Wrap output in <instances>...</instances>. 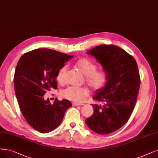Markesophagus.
<instances>
[{
    "mask_svg": "<svg viewBox=\"0 0 158 158\" xmlns=\"http://www.w3.org/2000/svg\"><path fill=\"white\" fill-rule=\"evenodd\" d=\"M83 105H84V104L82 103H76V102L72 103L73 106H83Z\"/></svg>",
    "mask_w": 158,
    "mask_h": 158,
    "instance_id": "34e87169",
    "label": "esophagus"
}]
</instances>
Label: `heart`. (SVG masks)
<instances>
[{
    "mask_svg": "<svg viewBox=\"0 0 158 158\" xmlns=\"http://www.w3.org/2000/svg\"><path fill=\"white\" fill-rule=\"evenodd\" d=\"M75 66L85 76V81L92 90H98L102 89L106 85L107 80V75L103 70H96L97 66L94 63L86 58H81L75 62ZM66 66H62L56 75L58 82H62L64 73L66 70ZM89 90L85 87L69 86L62 92V96L69 100L79 102L87 96Z\"/></svg>",
    "mask_w": 158,
    "mask_h": 158,
    "instance_id": "obj_1",
    "label": "heart"
}]
</instances>
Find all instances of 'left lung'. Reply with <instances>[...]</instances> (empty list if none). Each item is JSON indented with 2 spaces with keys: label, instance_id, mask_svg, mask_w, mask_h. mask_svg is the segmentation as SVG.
<instances>
[{
  "label": "left lung",
  "instance_id": "obj_1",
  "mask_svg": "<svg viewBox=\"0 0 158 158\" xmlns=\"http://www.w3.org/2000/svg\"><path fill=\"white\" fill-rule=\"evenodd\" d=\"M86 53L100 62L107 80L92 98L102 104H92L94 113L85 122L92 131L106 135L124 126L135 106L141 83L137 64L116 45H100Z\"/></svg>",
  "mask_w": 158,
  "mask_h": 158
}]
</instances>
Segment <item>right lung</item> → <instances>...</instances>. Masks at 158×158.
Masks as SVG:
<instances>
[{
	"label": "right lung",
	"instance_id": "right-lung-1",
	"mask_svg": "<svg viewBox=\"0 0 158 158\" xmlns=\"http://www.w3.org/2000/svg\"><path fill=\"white\" fill-rule=\"evenodd\" d=\"M73 56L49 49H38L23 55L17 62L14 82L21 111L28 124L46 133L60 124L66 110L72 107L69 100H55L51 104L44 95L56 89V75Z\"/></svg>",
	"mask_w": 158,
	"mask_h": 158
}]
</instances>
